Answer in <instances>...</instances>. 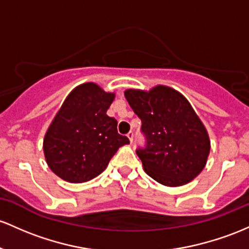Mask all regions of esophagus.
I'll list each match as a JSON object with an SVG mask.
<instances>
[{
	"instance_id": "esophagus-1",
	"label": "esophagus",
	"mask_w": 249,
	"mask_h": 249,
	"mask_svg": "<svg viewBox=\"0 0 249 249\" xmlns=\"http://www.w3.org/2000/svg\"><path fill=\"white\" fill-rule=\"evenodd\" d=\"M127 138L130 139V143L132 144V143H133V138H135V135H133L132 131H130V132L127 133Z\"/></svg>"
}]
</instances>
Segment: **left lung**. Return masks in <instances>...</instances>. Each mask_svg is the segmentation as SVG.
<instances>
[{
  "instance_id": "8db88e82",
  "label": "left lung",
  "mask_w": 249,
  "mask_h": 249,
  "mask_svg": "<svg viewBox=\"0 0 249 249\" xmlns=\"http://www.w3.org/2000/svg\"><path fill=\"white\" fill-rule=\"evenodd\" d=\"M124 94L142 120L146 142L136 152L145 173L168 187L195 178L206 165L210 142L189 102L166 86H156L149 92L127 89Z\"/></svg>"
}]
</instances>
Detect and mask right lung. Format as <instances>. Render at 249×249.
<instances>
[{"label":"right lung","mask_w":249,"mask_h":249,"mask_svg":"<svg viewBox=\"0 0 249 249\" xmlns=\"http://www.w3.org/2000/svg\"><path fill=\"white\" fill-rule=\"evenodd\" d=\"M114 94L87 83L73 89L43 139L47 164L60 178L83 183L100 175L117 150L129 144L106 111Z\"/></svg>","instance_id":"add662e5"}]
</instances>
